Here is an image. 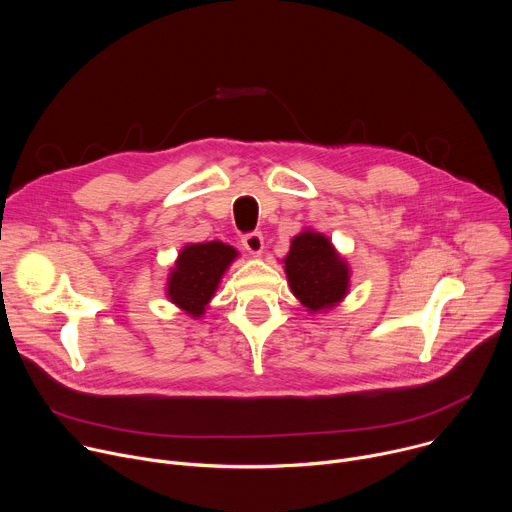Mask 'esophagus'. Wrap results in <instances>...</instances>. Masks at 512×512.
Instances as JSON below:
<instances>
[{
	"label": "esophagus",
	"instance_id": "1",
	"mask_svg": "<svg viewBox=\"0 0 512 512\" xmlns=\"http://www.w3.org/2000/svg\"><path fill=\"white\" fill-rule=\"evenodd\" d=\"M243 247L253 253V255H259L263 251V235L259 231H251L247 235H243Z\"/></svg>",
	"mask_w": 512,
	"mask_h": 512
}]
</instances>
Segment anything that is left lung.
<instances>
[{"label": "left lung", "instance_id": "obj_1", "mask_svg": "<svg viewBox=\"0 0 512 512\" xmlns=\"http://www.w3.org/2000/svg\"><path fill=\"white\" fill-rule=\"evenodd\" d=\"M285 273L294 296L312 312L340 302L348 287L346 263L326 237L310 231L291 241Z\"/></svg>", "mask_w": 512, "mask_h": 512}]
</instances>
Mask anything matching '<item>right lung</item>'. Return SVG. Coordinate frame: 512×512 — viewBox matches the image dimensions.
Wrapping results in <instances>:
<instances>
[{
  "mask_svg": "<svg viewBox=\"0 0 512 512\" xmlns=\"http://www.w3.org/2000/svg\"><path fill=\"white\" fill-rule=\"evenodd\" d=\"M235 257L237 251L221 241L188 245L168 281L170 300L188 314L200 316Z\"/></svg>",
  "mask_w": 512,
  "mask_h": 512,
  "instance_id": "1",
  "label": "right lung"
}]
</instances>
